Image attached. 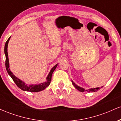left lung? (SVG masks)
<instances>
[{"label":"left lung","instance_id":"8db88e82","mask_svg":"<svg viewBox=\"0 0 121 121\" xmlns=\"http://www.w3.org/2000/svg\"><path fill=\"white\" fill-rule=\"evenodd\" d=\"M72 84L73 85V86H74L76 87V88L77 89L78 91H81V92H84L85 91H88V92H94V91H98V90H99V89H100V87H95V88H91V89H88V90H85V89L82 88V87L78 86V85H77L75 84V83L73 81H72ZM103 86L101 87V88Z\"/></svg>","mask_w":121,"mask_h":121}]
</instances>
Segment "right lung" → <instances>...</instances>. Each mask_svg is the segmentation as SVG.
<instances>
[{"label": "right lung", "mask_w": 121, "mask_h": 121, "mask_svg": "<svg viewBox=\"0 0 121 121\" xmlns=\"http://www.w3.org/2000/svg\"><path fill=\"white\" fill-rule=\"evenodd\" d=\"M10 37H9L7 40V41H6L5 44L4 46V53L5 55V68H6L8 74L11 76V77L12 78V80H13L14 82L16 84V85L17 86V87H19V88L21 89L22 91H30V92H38V91H41L45 89L47 86L49 85L51 81V78H52V75L53 72H54V70H55V69L56 68L58 64L55 65V66L52 68V69L50 71L49 73L48 74V76L47 77V81L41 83V84L37 85H28L26 84V83L24 82L23 81H22V80H20L19 78H17L16 76H15L13 73H12V72L10 70L9 68V60H8V52H7V47H8V44L9 42V40L10 39Z\"/></svg>", "instance_id": "obj_1"}]
</instances>
